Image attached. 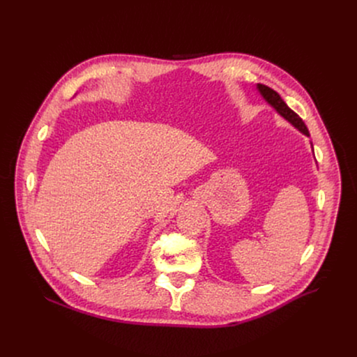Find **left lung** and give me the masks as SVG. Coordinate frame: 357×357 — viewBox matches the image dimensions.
<instances>
[{
  "mask_svg": "<svg viewBox=\"0 0 357 357\" xmlns=\"http://www.w3.org/2000/svg\"><path fill=\"white\" fill-rule=\"evenodd\" d=\"M257 89H259V91H260V94L264 97V100L267 101V103H268L281 117H284L288 123H291V124H292L296 130H299L302 134L310 137V131H308L307 126H305V123L302 121V119L285 105V101L281 98V96H280L275 90L270 89V87L266 86V84H260V83L257 84Z\"/></svg>",
  "mask_w": 357,
  "mask_h": 357,
  "instance_id": "8db88e82",
  "label": "left lung"
}]
</instances>
